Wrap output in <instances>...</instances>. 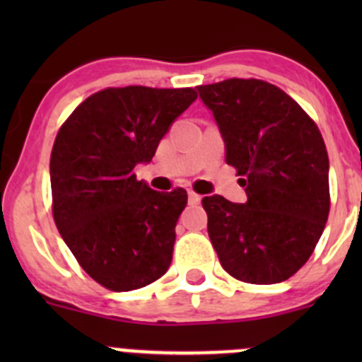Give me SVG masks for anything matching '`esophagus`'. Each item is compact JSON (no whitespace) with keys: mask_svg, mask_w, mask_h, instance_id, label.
I'll list each match as a JSON object with an SVG mask.
<instances>
[{"mask_svg":"<svg viewBox=\"0 0 362 362\" xmlns=\"http://www.w3.org/2000/svg\"><path fill=\"white\" fill-rule=\"evenodd\" d=\"M202 203V196L194 191H189V204H199Z\"/></svg>","mask_w":362,"mask_h":362,"instance_id":"34e87169","label":"esophagus"}]
</instances>
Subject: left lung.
I'll return each instance as SVG.
<instances>
[{"label":"left lung","mask_w":362,"mask_h":362,"mask_svg":"<svg viewBox=\"0 0 362 362\" xmlns=\"http://www.w3.org/2000/svg\"><path fill=\"white\" fill-rule=\"evenodd\" d=\"M247 202L203 198L222 268L247 284L291 279L315 250L329 215V159L319 127L273 83L228 78L198 86Z\"/></svg>","instance_id":"1"}]
</instances>
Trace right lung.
I'll use <instances>...</instances> for the list:
<instances>
[{
	"label": "right lung",
	"instance_id": "1",
	"mask_svg": "<svg viewBox=\"0 0 362 362\" xmlns=\"http://www.w3.org/2000/svg\"><path fill=\"white\" fill-rule=\"evenodd\" d=\"M196 98L191 87H107L82 101L57 133L54 222L83 272L107 289H140L170 268L187 192L154 191L136 180L134 166L152 160Z\"/></svg>",
	"mask_w": 362,
	"mask_h": 362
}]
</instances>
